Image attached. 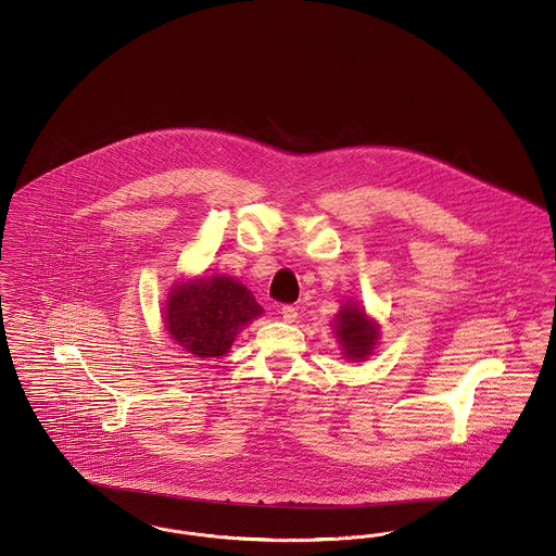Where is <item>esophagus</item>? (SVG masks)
I'll use <instances>...</instances> for the list:
<instances>
[{
    "label": "esophagus",
    "instance_id": "esophagus-1",
    "mask_svg": "<svg viewBox=\"0 0 556 556\" xmlns=\"http://www.w3.org/2000/svg\"><path fill=\"white\" fill-rule=\"evenodd\" d=\"M281 317H283V320L286 323H293L295 320V317H298V311L291 306V304H286L283 308H281Z\"/></svg>",
    "mask_w": 556,
    "mask_h": 556
}]
</instances>
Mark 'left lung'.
Returning a JSON list of instances; mask_svg holds the SVG:
<instances>
[{
    "instance_id": "obj_1",
    "label": "left lung",
    "mask_w": 556,
    "mask_h": 556,
    "mask_svg": "<svg viewBox=\"0 0 556 556\" xmlns=\"http://www.w3.org/2000/svg\"><path fill=\"white\" fill-rule=\"evenodd\" d=\"M336 336L344 350L342 354L354 361H365L377 344L379 325L370 320L363 308L345 302L336 315Z\"/></svg>"
}]
</instances>
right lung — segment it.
<instances>
[{
	"mask_svg": "<svg viewBox=\"0 0 556 556\" xmlns=\"http://www.w3.org/2000/svg\"><path fill=\"white\" fill-rule=\"evenodd\" d=\"M263 315L252 291L233 277L193 279L175 286L166 300V329L177 344L200 358L229 352L239 329Z\"/></svg>",
	"mask_w": 556,
	"mask_h": 556,
	"instance_id": "obj_1",
	"label": "right lung"
}]
</instances>
